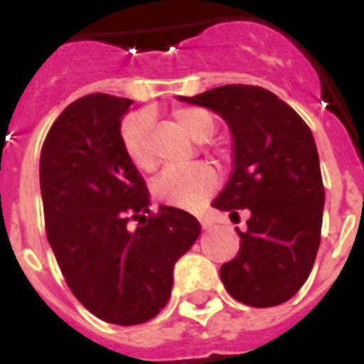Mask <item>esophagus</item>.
<instances>
[{
	"mask_svg": "<svg viewBox=\"0 0 364 364\" xmlns=\"http://www.w3.org/2000/svg\"><path fill=\"white\" fill-rule=\"evenodd\" d=\"M200 224H202V228H204V230H205V228H210V222L205 220V218H200Z\"/></svg>",
	"mask_w": 364,
	"mask_h": 364,
	"instance_id": "esophagus-1",
	"label": "esophagus"
}]
</instances>
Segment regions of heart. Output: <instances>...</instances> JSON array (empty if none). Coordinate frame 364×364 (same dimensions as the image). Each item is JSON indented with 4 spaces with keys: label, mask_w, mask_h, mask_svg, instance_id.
<instances>
[{
    "label": "heart",
    "mask_w": 364,
    "mask_h": 364,
    "mask_svg": "<svg viewBox=\"0 0 364 364\" xmlns=\"http://www.w3.org/2000/svg\"><path fill=\"white\" fill-rule=\"evenodd\" d=\"M173 118L191 138L202 142L213 134L215 118L202 107H175ZM151 118L147 112H134L120 125V142L129 162L138 169H151L149 153ZM217 188V175L208 164H191L182 167H166L153 182V195L160 202L184 210H195Z\"/></svg>",
    "instance_id": "obj_1"
}]
</instances>
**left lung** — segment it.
<instances>
[{
  "label": "left lung",
  "instance_id": "1",
  "mask_svg": "<svg viewBox=\"0 0 364 364\" xmlns=\"http://www.w3.org/2000/svg\"><path fill=\"white\" fill-rule=\"evenodd\" d=\"M176 100L217 112L233 134V173L213 208L250 218L235 230L239 253L220 268L228 294L253 308L282 304L306 282L321 244L324 188L310 127L262 87L222 85Z\"/></svg>",
  "mask_w": 364,
  "mask_h": 364
}]
</instances>
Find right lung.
<instances>
[{
    "instance_id": "right-lung-1",
    "label": "right lung",
    "mask_w": 364,
    "mask_h": 364,
    "mask_svg": "<svg viewBox=\"0 0 364 364\" xmlns=\"http://www.w3.org/2000/svg\"><path fill=\"white\" fill-rule=\"evenodd\" d=\"M133 100L89 95L56 118L40 156L47 239L74 297L120 326L153 319L169 301L173 268L200 235L193 215L160 205L120 142Z\"/></svg>"
}]
</instances>
